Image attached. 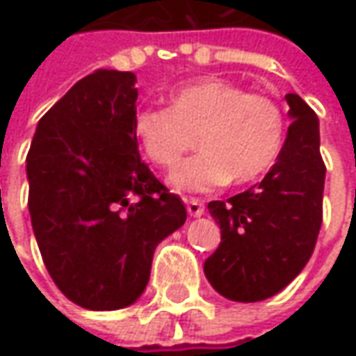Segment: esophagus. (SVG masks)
Returning <instances> with one entry per match:
<instances>
[{"label": "esophagus", "mask_w": 356, "mask_h": 356, "mask_svg": "<svg viewBox=\"0 0 356 356\" xmlns=\"http://www.w3.org/2000/svg\"><path fill=\"white\" fill-rule=\"evenodd\" d=\"M186 210H188V213L192 216V218H198V216H202L204 213V204L200 202V200H188L186 202Z\"/></svg>", "instance_id": "1"}]
</instances>
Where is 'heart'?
Wrapping results in <instances>:
<instances>
[{
    "label": "heart",
    "mask_w": 356,
    "mask_h": 356,
    "mask_svg": "<svg viewBox=\"0 0 356 356\" xmlns=\"http://www.w3.org/2000/svg\"><path fill=\"white\" fill-rule=\"evenodd\" d=\"M168 101V108H136L132 132L144 156L160 168H174L192 146L190 134H196L200 152L170 176L176 192L204 194L232 180L250 184L280 160L285 117L266 95L202 76L172 90Z\"/></svg>",
    "instance_id": "obj_1"
}]
</instances>
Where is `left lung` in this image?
Returning a JSON list of instances; mask_svg holds the SVG:
<instances>
[{
    "mask_svg": "<svg viewBox=\"0 0 356 356\" xmlns=\"http://www.w3.org/2000/svg\"><path fill=\"white\" fill-rule=\"evenodd\" d=\"M291 124L280 160L266 178L208 210L222 243L204 273L229 301L255 303L280 293L307 266L323 220L325 164L319 118L299 95H285Z\"/></svg>",
    "mask_w": 356,
    "mask_h": 356,
    "instance_id": "left-lung-1",
    "label": "left lung"
}]
</instances>
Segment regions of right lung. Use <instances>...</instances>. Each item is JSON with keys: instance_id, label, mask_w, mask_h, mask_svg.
Here are the masks:
<instances>
[{"instance_id": "add662e5", "label": "right lung", "mask_w": 356, "mask_h": 356, "mask_svg": "<svg viewBox=\"0 0 356 356\" xmlns=\"http://www.w3.org/2000/svg\"><path fill=\"white\" fill-rule=\"evenodd\" d=\"M130 71L97 69L39 120L27 154L29 213L49 275L75 305L115 311L146 289L156 245L186 222L138 156Z\"/></svg>"}]
</instances>
